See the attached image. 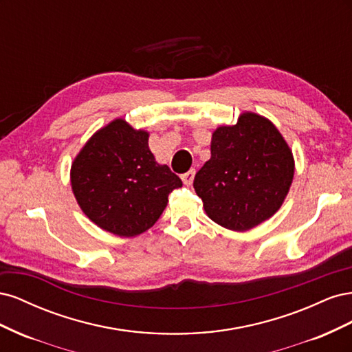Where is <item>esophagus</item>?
Returning a JSON list of instances; mask_svg holds the SVG:
<instances>
[{
	"label": "esophagus",
	"instance_id": "esophagus-1",
	"mask_svg": "<svg viewBox=\"0 0 352 352\" xmlns=\"http://www.w3.org/2000/svg\"><path fill=\"white\" fill-rule=\"evenodd\" d=\"M194 177H195V168H190L189 172H186V173L182 175V182H184L185 185H188V186L192 185Z\"/></svg>",
	"mask_w": 352,
	"mask_h": 352
}]
</instances>
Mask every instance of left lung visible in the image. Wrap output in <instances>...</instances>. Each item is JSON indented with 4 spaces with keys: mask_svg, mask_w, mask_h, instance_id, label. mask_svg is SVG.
Here are the masks:
<instances>
[{
    "mask_svg": "<svg viewBox=\"0 0 352 352\" xmlns=\"http://www.w3.org/2000/svg\"><path fill=\"white\" fill-rule=\"evenodd\" d=\"M294 172V155L280 132L247 111L236 124L212 133L211 158L195 175L194 188L212 221L245 232L280 208Z\"/></svg>",
    "mask_w": 352,
    "mask_h": 352,
    "instance_id": "1",
    "label": "left lung"
}]
</instances>
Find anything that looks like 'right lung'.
<instances>
[{"mask_svg": "<svg viewBox=\"0 0 352 352\" xmlns=\"http://www.w3.org/2000/svg\"><path fill=\"white\" fill-rule=\"evenodd\" d=\"M145 131L116 119L74 158L70 182L82 211L101 229L131 238L150 229L182 180L158 164Z\"/></svg>", "mask_w": 352, "mask_h": 352, "instance_id": "add662e5", "label": "right lung"}]
</instances>
